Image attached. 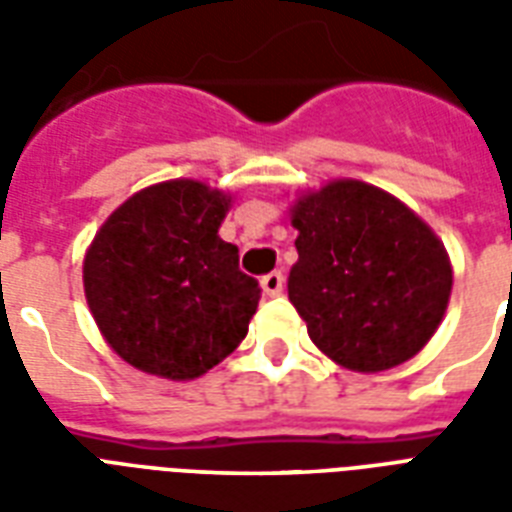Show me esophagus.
<instances>
[{
    "instance_id": "obj_1",
    "label": "esophagus",
    "mask_w": 512,
    "mask_h": 512,
    "mask_svg": "<svg viewBox=\"0 0 512 512\" xmlns=\"http://www.w3.org/2000/svg\"><path fill=\"white\" fill-rule=\"evenodd\" d=\"M260 287H263V292L268 297L281 295V289H284V273L271 271L268 276H263V279H260Z\"/></svg>"
}]
</instances>
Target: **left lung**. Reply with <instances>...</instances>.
<instances>
[{"label":"left lung","mask_w":512,"mask_h":512,"mask_svg":"<svg viewBox=\"0 0 512 512\" xmlns=\"http://www.w3.org/2000/svg\"><path fill=\"white\" fill-rule=\"evenodd\" d=\"M297 263L289 303L313 345L350 372L414 358L444 321L452 260L433 228L393 193L340 177L289 207Z\"/></svg>","instance_id":"obj_1"}]
</instances>
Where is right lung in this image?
Masks as SVG:
<instances>
[{"label": "right lung", "instance_id": "right-lung-1", "mask_svg": "<svg viewBox=\"0 0 512 512\" xmlns=\"http://www.w3.org/2000/svg\"><path fill=\"white\" fill-rule=\"evenodd\" d=\"M231 193L164 180L132 193L84 252V297L103 340L130 366L196 380L239 348L260 287L217 236Z\"/></svg>", "mask_w": 512, "mask_h": 512}]
</instances>
